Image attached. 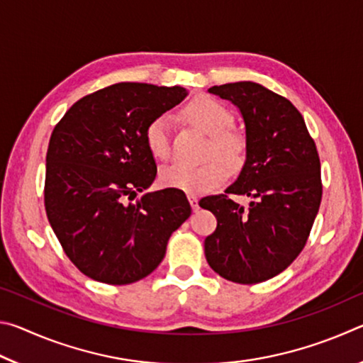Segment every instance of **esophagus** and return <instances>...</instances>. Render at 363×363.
<instances>
[{
    "mask_svg": "<svg viewBox=\"0 0 363 363\" xmlns=\"http://www.w3.org/2000/svg\"><path fill=\"white\" fill-rule=\"evenodd\" d=\"M189 201H190V206H192L194 211H199L200 206H199V199H196L195 195H189Z\"/></svg>",
    "mask_w": 363,
    "mask_h": 363,
    "instance_id": "obj_1",
    "label": "esophagus"
}]
</instances>
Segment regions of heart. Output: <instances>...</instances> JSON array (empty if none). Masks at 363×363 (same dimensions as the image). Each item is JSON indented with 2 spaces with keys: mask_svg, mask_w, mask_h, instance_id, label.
<instances>
[{
  "mask_svg": "<svg viewBox=\"0 0 363 363\" xmlns=\"http://www.w3.org/2000/svg\"><path fill=\"white\" fill-rule=\"evenodd\" d=\"M184 116L189 123L211 136V150L219 158L192 167L174 163L160 173V182L164 187L177 189L187 194H208L223 186L229 177V169L237 173L245 162V139L240 134L227 131L232 125V115L223 104L208 96L195 97L184 107ZM171 130L173 123L168 115L153 118L145 128V144L157 160L171 155Z\"/></svg>",
  "mask_w": 363,
  "mask_h": 363,
  "instance_id": "1",
  "label": "heart"
}]
</instances>
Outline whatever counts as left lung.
<instances>
[{"label": "left lung", "mask_w": 363, "mask_h": 363, "mask_svg": "<svg viewBox=\"0 0 363 363\" xmlns=\"http://www.w3.org/2000/svg\"><path fill=\"white\" fill-rule=\"evenodd\" d=\"M208 91L240 110L247 149L225 194L200 200L218 219L205 238V256L220 277L259 284L285 270L304 248L322 200L320 160L303 115L285 97L253 82ZM227 193L252 201L242 207Z\"/></svg>", "instance_id": "1"}]
</instances>
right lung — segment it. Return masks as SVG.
Returning a JSON list of instances; mask_svg holds the SVG:
<instances>
[{"label": "right lung", "mask_w": 363, "mask_h": 363, "mask_svg": "<svg viewBox=\"0 0 363 363\" xmlns=\"http://www.w3.org/2000/svg\"><path fill=\"white\" fill-rule=\"evenodd\" d=\"M181 86L116 83L73 104L49 139L45 206L65 255L89 279L128 285L158 267L192 214L177 189L152 186L145 128L186 99Z\"/></svg>", "instance_id": "right-lung-1"}]
</instances>
